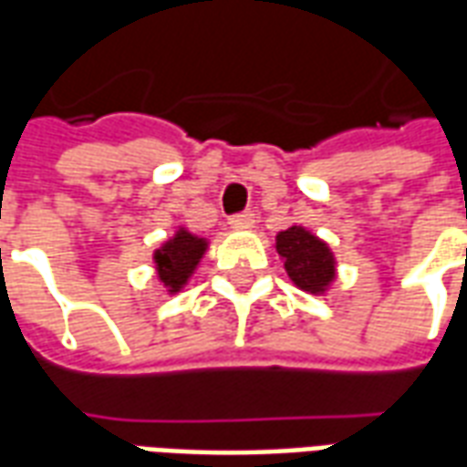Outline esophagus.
Returning <instances> with one entry per match:
<instances>
[{
    "label": "esophagus",
    "mask_w": 467,
    "mask_h": 467,
    "mask_svg": "<svg viewBox=\"0 0 467 467\" xmlns=\"http://www.w3.org/2000/svg\"><path fill=\"white\" fill-rule=\"evenodd\" d=\"M254 224V214L250 210H244V213H237L230 217V227L234 230H247V227H253Z\"/></svg>",
    "instance_id": "1"
}]
</instances>
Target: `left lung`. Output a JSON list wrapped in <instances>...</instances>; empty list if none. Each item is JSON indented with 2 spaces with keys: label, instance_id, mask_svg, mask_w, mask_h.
<instances>
[{
  "label": "left lung",
  "instance_id": "left-lung-1",
  "mask_svg": "<svg viewBox=\"0 0 467 467\" xmlns=\"http://www.w3.org/2000/svg\"><path fill=\"white\" fill-rule=\"evenodd\" d=\"M277 253L285 260L290 280L300 290L323 293L335 277V263L327 244L303 227H290L277 234Z\"/></svg>",
  "mask_w": 467,
  "mask_h": 467
}]
</instances>
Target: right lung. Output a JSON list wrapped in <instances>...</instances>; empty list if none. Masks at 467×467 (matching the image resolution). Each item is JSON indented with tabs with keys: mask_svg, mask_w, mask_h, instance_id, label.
<instances>
[{
	"mask_svg": "<svg viewBox=\"0 0 467 467\" xmlns=\"http://www.w3.org/2000/svg\"><path fill=\"white\" fill-rule=\"evenodd\" d=\"M204 247H207L204 240L180 230L174 234V240L164 244L162 250H157V254H154L157 275L170 287V293H177L187 283V277L192 275L200 257L204 254Z\"/></svg>",
	"mask_w": 467,
	"mask_h": 467,
	"instance_id": "obj_1",
	"label": "right lung"
}]
</instances>
